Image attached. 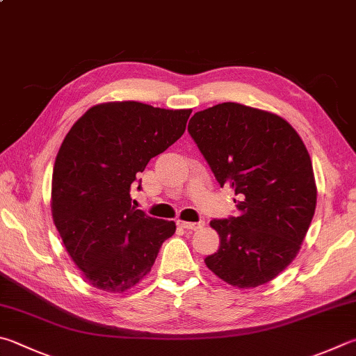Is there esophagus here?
<instances>
[{
    "label": "esophagus",
    "mask_w": 356,
    "mask_h": 356,
    "mask_svg": "<svg viewBox=\"0 0 356 356\" xmlns=\"http://www.w3.org/2000/svg\"><path fill=\"white\" fill-rule=\"evenodd\" d=\"M177 224L180 225V227L182 229H186V230H197V229H200L204 225V222L202 221H199V222H186V221H177Z\"/></svg>",
    "instance_id": "1"
}]
</instances>
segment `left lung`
I'll return each instance as SVG.
<instances>
[{
  "label": "left lung",
  "mask_w": 356,
  "mask_h": 356,
  "mask_svg": "<svg viewBox=\"0 0 356 356\" xmlns=\"http://www.w3.org/2000/svg\"><path fill=\"white\" fill-rule=\"evenodd\" d=\"M188 132L219 185L238 196V216L210 222L221 244L207 268L232 286L264 285L294 260L314 216L307 147L282 116L236 102L196 112Z\"/></svg>",
  "instance_id": "left-lung-1"
}]
</instances>
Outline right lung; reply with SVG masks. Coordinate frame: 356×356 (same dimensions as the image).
I'll return each mask as SVG.
<instances>
[{"label": "right lung", "instance_id": "1", "mask_svg": "<svg viewBox=\"0 0 356 356\" xmlns=\"http://www.w3.org/2000/svg\"><path fill=\"white\" fill-rule=\"evenodd\" d=\"M190 115L191 108L104 102L88 108L63 138L51 211L71 260L95 288H134L176 232L174 221L138 210L131 190L149 160L182 137Z\"/></svg>", "mask_w": 356, "mask_h": 356}]
</instances>
